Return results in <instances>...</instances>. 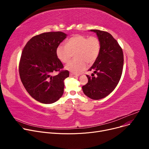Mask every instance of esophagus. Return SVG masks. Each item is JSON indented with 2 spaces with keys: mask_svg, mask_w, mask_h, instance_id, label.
Masks as SVG:
<instances>
[{
  "mask_svg": "<svg viewBox=\"0 0 149 149\" xmlns=\"http://www.w3.org/2000/svg\"><path fill=\"white\" fill-rule=\"evenodd\" d=\"M70 76L71 77H77L79 76V74H73V73H70Z\"/></svg>",
  "mask_w": 149,
  "mask_h": 149,
  "instance_id": "obj_1",
  "label": "esophagus"
}]
</instances>
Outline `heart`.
I'll return each mask as SVG.
<instances>
[{"label":"heart","instance_id":"b5f03b06","mask_svg":"<svg viewBox=\"0 0 149 149\" xmlns=\"http://www.w3.org/2000/svg\"><path fill=\"white\" fill-rule=\"evenodd\" d=\"M101 51V42L96 36L88 38L82 35H77L70 38L66 45L60 44L56 48L58 58L64 63H68L75 55V59L66 66V69L78 74L86 70L87 64H92L98 58Z\"/></svg>","mask_w":149,"mask_h":149}]
</instances>
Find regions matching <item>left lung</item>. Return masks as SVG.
I'll use <instances>...</instances> for the list:
<instances>
[{"label":"left lung","instance_id":"1","mask_svg":"<svg viewBox=\"0 0 149 149\" xmlns=\"http://www.w3.org/2000/svg\"><path fill=\"white\" fill-rule=\"evenodd\" d=\"M91 31L97 33L101 42V51L88 70L93 71L94 76L87 75L88 82L82 88L89 98L100 100L110 94L117 86L123 72L124 56L122 48L110 33L97 29Z\"/></svg>","mask_w":149,"mask_h":149}]
</instances>
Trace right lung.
<instances>
[{
	"label": "right lung",
	"instance_id": "right-lung-1",
	"mask_svg": "<svg viewBox=\"0 0 149 149\" xmlns=\"http://www.w3.org/2000/svg\"><path fill=\"white\" fill-rule=\"evenodd\" d=\"M66 37L62 32H45L32 37L23 49L19 64L20 78L29 94L41 103H54L63 93V81L70 73L62 70L56 50ZM55 72L58 74L53 76Z\"/></svg>",
	"mask_w": 149,
	"mask_h": 149
}]
</instances>
